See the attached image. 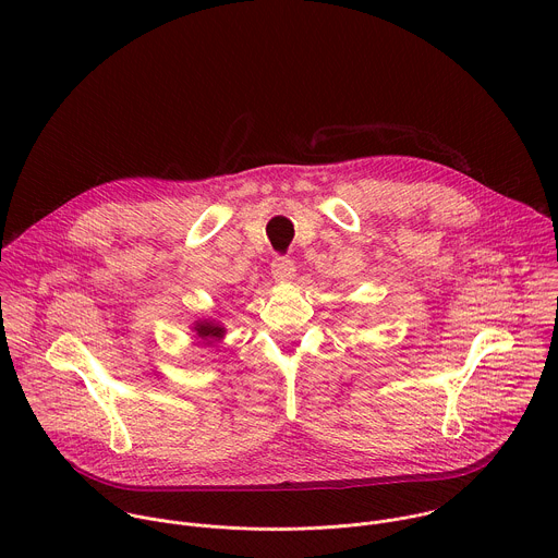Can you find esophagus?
<instances>
[{
  "label": "esophagus",
  "instance_id": "obj_1",
  "mask_svg": "<svg viewBox=\"0 0 558 558\" xmlns=\"http://www.w3.org/2000/svg\"><path fill=\"white\" fill-rule=\"evenodd\" d=\"M271 274H274V278L280 280V282H289V280H293V276H295V265H293V260H289V258H284V256H278V258H274V263H271Z\"/></svg>",
  "mask_w": 558,
  "mask_h": 558
}]
</instances>
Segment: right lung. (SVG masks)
<instances>
[{"mask_svg":"<svg viewBox=\"0 0 558 558\" xmlns=\"http://www.w3.org/2000/svg\"><path fill=\"white\" fill-rule=\"evenodd\" d=\"M194 331H196V336H198L205 344H211V342H216V340H220V338L225 336V327H220V325H216V323H211V320H198V323L194 325Z\"/></svg>","mask_w":558,"mask_h":558,"instance_id":"obj_1","label":"right lung"}]
</instances>
